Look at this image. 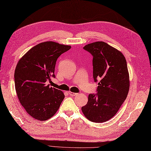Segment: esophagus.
Listing matches in <instances>:
<instances>
[{
    "label": "esophagus",
    "instance_id": "obj_1",
    "mask_svg": "<svg viewBox=\"0 0 151 151\" xmlns=\"http://www.w3.org/2000/svg\"><path fill=\"white\" fill-rule=\"evenodd\" d=\"M68 94H69L70 96H76V95H77L78 94V93H72V92H70L68 93Z\"/></svg>",
    "mask_w": 151,
    "mask_h": 151
}]
</instances>
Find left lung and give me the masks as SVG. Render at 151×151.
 Masks as SVG:
<instances>
[{
  "label": "left lung",
  "mask_w": 151,
  "mask_h": 151,
  "mask_svg": "<svg viewBox=\"0 0 151 151\" xmlns=\"http://www.w3.org/2000/svg\"><path fill=\"white\" fill-rule=\"evenodd\" d=\"M83 48L93 57V78L98 86L97 94L89 95L82 111L91 122H106L116 115L129 93L126 59L122 53L103 42L86 45Z\"/></svg>",
  "instance_id": "left-lung-1"
}]
</instances>
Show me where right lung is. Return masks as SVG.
Listing matches in <instances>:
<instances>
[{
    "label": "right lung",
    "mask_w": 151,
    "mask_h": 151,
    "mask_svg": "<svg viewBox=\"0 0 151 151\" xmlns=\"http://www.w3.org/2000/svg\"><path fill=\"white\" fill-rule=\"evenodd\" d=\"M71 48L53 42L38 44L18 62L14 72L19 102L36 120L45 121L56 113L64 99L62 91L47 84L54 74L57 58Z\"/></svg>",
    "instance_id": "obj_1"
}]
</instances>
